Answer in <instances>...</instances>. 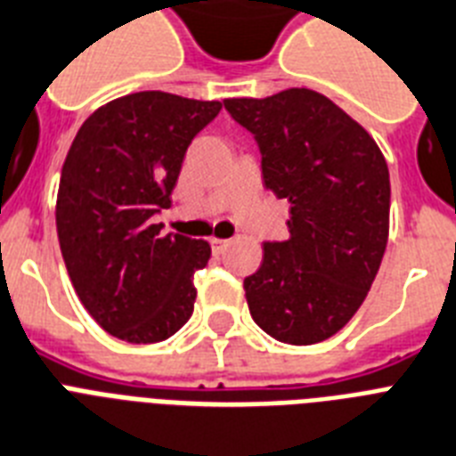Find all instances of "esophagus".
<instances>
[{"label": "esophagus", "instance_id": "esophagus-1", "mask_svg": "<svg viewBox=\"0 0 456 456\" xmlns=\"http://www.w3.org/2000/svg\"><path fill=\"white\" fill-rule=\"evenodd\" d=\"M210 246H213V250H216V253H222V250L229 246V240L227 239H210Z\"/></svg>", "mask_w": 456, "mask_h": 456}]
</instances>
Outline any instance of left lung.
Instances as JSON below:
<instances>
[{
    "label": "left lung",
    "instance_id": "1",
    "mask_svg": "<svg viewBox=\"0 0 456 456\" xmlns=\"http://www.w3.org/2000/svg\"><path fill=\"white\" fill-rule=\"evenodd\" d=\"M224 107L253 133L266 190L290 203V236L266 240L260 269L243 281L250 316L279 342H323L358 312L382 265L391 208L384 154L309 88Z\"/></svg>",
    "mask_w": 456,
    "mask_h": 456
}]
</instances>
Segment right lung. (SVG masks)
<instances>
[{
    "label": "right lung",
    "mask_w": 456,
    "mask_h": 456,
    "mask_svg": "<svg viewBox=\"0 0 456 456\" xmlns=\"http://www.w3.org/2000/svg\"><path fill=\"white\" fill-rule=\"evenodd\" d=\"M222 110L217 100L140 91L98 107L62 164L55 227L81 305L110 335L164 342L194 312V272L210 246L164 234L184 151Z\"/></svg>",
    "instance_id": "obj_1"
}]
</instances>
